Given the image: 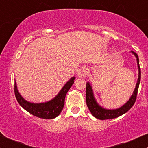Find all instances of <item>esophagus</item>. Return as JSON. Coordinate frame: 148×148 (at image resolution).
<instances>
[{"label":"esophagus","mask_w":148,"mask_h":148,"mask_svg":"<svg viewBox=\"0 0 148 148\" xmlns=\"http://www.w3.org/2000/svg\"><path fill=\"white\" fill-rule=\"evenodd\" d=\"M88 71L86 68L83 67V68H80V69L77 71V77H80V78H84L88 75Z\"/></svg>","instance_id":"obj_1"}]
</instances>
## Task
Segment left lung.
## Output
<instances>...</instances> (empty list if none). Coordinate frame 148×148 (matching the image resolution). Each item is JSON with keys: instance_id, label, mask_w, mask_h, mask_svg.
Wrapping results in <instances>:
<instances>
[{"instance_id": "8db88e82", "label": "left lung", "mask_w": 148, "mask_h": 148, "mask_svg": "<svg viewBox=\"0 0 148 148\" xmlns=\"http://www.w3.org/2000/svg\"><path fill=\"white\" fill-rule=\"evenodd\" d=\"M132 54L135 55V56L137 58V63H138V81H137L136 86H135V90L133 91V93L131 95V97L129 99L128 101L123 105V106L117 109L113 110H109L106 109V108L101 107L98 103H97L96 100H95V97L93 95V91H92V86L90 84L89 82L86 83V103L88 106V109L90 111L92 115H93L95 118H97L99 120H107V119H112V118H118L120 115H123L125 112H127L132 106L134 103H135L137 97V94H138V88H139L140 82V77H141V73H140V68L139 65V58H138V56L137 53L135 52L131 51Z\"/></svg>"}]
</instances>
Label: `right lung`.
Here are the masks:
<instances>
[{
    "label": "right lung",
    "mask_w": 148,
    "mask_h": 148,
    "mask_svg": "<svg viewBox=\"0 0 148 148\" xmlns=\"http://www.w3.org/2000/svg\"><path fill=\"white\" fill-rule=\"evenodd\" d=\"M75 79V77H71L54 98L45 103H33L25 100L18 92L16 82L14 85L15 95L20 106L30 114L43 119H53L58 116L61 112L65 105V95L74 83Z\"/></svg>",
    "instance_id": "1"
}]
</instances>
